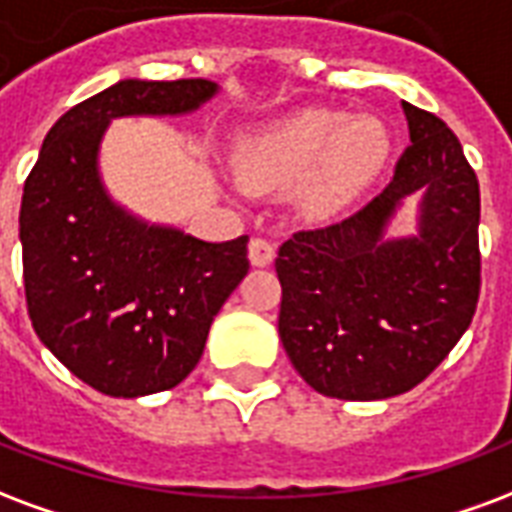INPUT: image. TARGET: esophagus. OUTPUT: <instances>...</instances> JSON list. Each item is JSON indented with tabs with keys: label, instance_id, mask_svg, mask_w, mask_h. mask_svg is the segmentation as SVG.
I'll return each mask as SVG.
<instances>
[{
	"label": "esophagus",
	"instance_id": "1",
	"mask_svg": "<svg viewBox=\"0 0 512 512\" xmlns=\"http://www.w3.org/2000/svg\"><path fill=\"white\" fill-rule=\"evenodd\" d=\"M274 255V244L266 241V238H252V241H249V263L255 268L271 266V263H274Z\"/></svg>",
	"mask_w": 512,
	"mask_h": 512
}]
</instances>
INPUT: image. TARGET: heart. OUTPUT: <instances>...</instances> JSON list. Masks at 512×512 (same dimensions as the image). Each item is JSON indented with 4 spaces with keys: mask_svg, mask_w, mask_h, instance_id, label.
<instances>
[{
    "mask_svg": "<svg viewBox=\"0 0 512 512\" xmlns=\"http://www.w3.org/2000/svg\"><path fill=\"white\" fill-rule=\"evenodd\" d=\"M388 151L377 119L312 108L241 135L230 162L244 187L276 192L293 184L290 198L301 214L331 217L369 187Z\"/></svg>",
    "mask_w": 512,
    "mask_h": 512,
    "instance_id": "1",
    "label": "heart"
}]
</instances>
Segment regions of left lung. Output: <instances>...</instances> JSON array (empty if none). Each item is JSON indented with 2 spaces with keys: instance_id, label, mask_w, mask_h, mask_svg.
<instances>
[{
  "instance_id": "8db88e82",
  "label": "left lung",
  "mask_w": 512,
  "mask_h": 512,
  "mask_svg": "<svg viewBox=\"0 0 512 512\" xmlns=\"http://www.w3.org/2000/svg\"><path fill=\"white\" fill-rule=\"evenodd\" d=\"M410 146L358 214L279 246V339L314 391L344 401L407 393L472 323L480 293V187L448 124L401 102ZM415 197L416 230L390 233Z\"/></svg>"
}]
</instances>
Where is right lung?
I'll return each mask as SVG.
<instances>
[{"mask_svg": "<svg viewBox=\"0 0 512 512\" xmlns=\"http://www.w3.org/2000/svg\"><path fill=\"white\" fill-rule=\"evenodd\" d=\"M219 83L124 78L75 105L45 135L21 198L29 320L70 372L113 399L176 388L249 271L246 241H203L132 214L105 187L113 119L189 116Z\"/></svg>", "mask_w": 512, "mask_h": 512, "instance_id": "add662e5", "label": "right lung"}]
</instances>
